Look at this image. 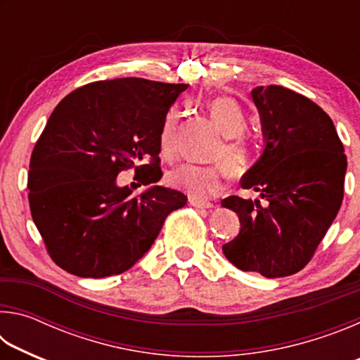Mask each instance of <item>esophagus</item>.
I'll list each match as a JSON object with an SVG mask.
<instances>
[{
  "label": "esophagus",
  "mask_w": 360,
  "mask_h": 360,
  "mask_svg": "<svg viewBox=\"0 0 360 360\" xmlns=\"http://www.w3.org/2000/svg\"><path fill=\"white\" fill-rule=\"evenodd\" d=\"M191 205L193 206V208H197V210H211V208H214V205H212V203L197 202V200H191Z\"/></svg>",
  "instance_id": "1"
}]
</instances>
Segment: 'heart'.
<instances>
[{
	"label": "heart",
	"instance_id": "heart-1",
	"mask_svg": "<svg viewBox=\"0 0 360 360\" xmlns=\"http://www.w3.org/2000/svg\"><path fill=\"white\" fill-rule=\"evenodd\" d=\"M210 112L225 136V141L212 155V160L222 163L210 167L186 163L174 168L167 176L169 186L184 192L197 202H206L221 193L225 188L229 172L240 176L251 167V144L241 136L248 129V117L243 108L233 98L219 96L210 103ZM178 109H172L162 122L158 143H160L162 154L167 158H173L178 152Z\"/></svg>",
	"mask_w": 360,
	"mask_h": 360
}]
</instances>
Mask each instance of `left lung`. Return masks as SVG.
<instances>
[{"mask_svg":"<svg viewBox=\"0 0 360 360\" xmlns=\"http://www.w3.org/2000/svg\"><path fill=\"white\" fill-rule=\"evenodd\" d=\"M251 95L265 149L241 187L260 200H222L241 224L222 251L243 271L289 276L313 259L337 217L348 162L332 119L314 101L281 85L255 87Z\"/></svg>","mask_w":360,"mask_h":360,"instance_id":"1","label":"left lung"}]
</instances>
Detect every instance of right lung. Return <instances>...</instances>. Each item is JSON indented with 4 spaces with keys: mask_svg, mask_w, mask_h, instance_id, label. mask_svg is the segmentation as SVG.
I'll return each instance as SVG.
<instances>
[{
    "mask_svg": "<svg viewBox=\"0 0 360 360\" xmlns=\"http://www.w3.org/2000/svg\"><path fill=\"white\" fill-rule=\"evenodd\" d=\"M187 84L98 81L66 95L36 143L28 172L32 217L49 255L71 275H120L149 251L187 197L157 186L162 122ZM135 167L148 188L117 186Z\"/></svg>",
    "mask_w": 360,
    "mask_h": 360,
    "instance_id": "right-lung-1",
    "label": "right lung"
}]
</instances>
